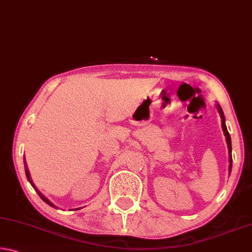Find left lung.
Listing matches in <instances>:
<instances>
[{"mask_svg": "<svg viewBox=\"0 0 252 252\" xmlns=\"http://www.w3.org/2000/svg\"><path fill=\"white\" fill-rule=\"evenodd\" d=\"M218 110H219V113L221 116V119H222V130H223V133L225 135V139H227V144H228V149H229V155H230V164H229V171L231 172V168H232V157H231V139H230V134L227 130V126H225V123H224V116H223V112H222V109L220 108V105L218 104Z\"/></svg>", "mask_w": 252, "mask_h": 252, "instance_id": "1", "label": "left lung"}]
</instances>
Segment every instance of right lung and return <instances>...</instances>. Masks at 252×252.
I'll use <instances>...</instances> for the list:
<instances>
[{"instance_id": "1", "label": "right lung", "mask_w": 252, "mask_h": 252, "mask_svg": "<svg viewBox=\"0 0 252 252\" xmlns=\"http://www.w3.org/2000/svg\"><path fill=\"white\" fill-rule=\"evenodd\" d=\"M24 163H25V162H24ZM25 174H27V178H28V180H29V182H30V183H31V185H32V187L34 188V189H35V191H36V192H37V193H39V195H40V197H41V199H42V200H43V201H44V202H46V203H48V204H49V206H51V207H55V206H54V204H53L52 202H50V201H49V200H48V199H46V198L44 197V195H42V193L40 192V191L36 189V187L33 185V182H32V180H31V177H30V172H29V170H28V168H27V165H25Z\"/></svg>"}]
</instances>
